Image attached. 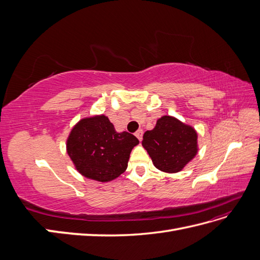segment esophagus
<instances>
[{"label": "esophagus", "instance_id": "34e87169", "mask_svg": "<svg viewBox=\"0 0 260 260\" xmlns=\"http://www.w3.org/2000/svg\"><path fill=\"white\" fill-rule=\"evenodd\" d=\"M136 137L139 139V141H142V138H143V131L142 130H138L136 132Z\"/></svg>", "mask_w": 260, "mask_h": 260}]
</instances>
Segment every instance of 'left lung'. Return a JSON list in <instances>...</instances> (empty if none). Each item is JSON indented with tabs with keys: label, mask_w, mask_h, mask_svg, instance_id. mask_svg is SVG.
Listing matches in <instances>:
<instances>
[{
	"label": "left lung",
	"mask_w": 260,
	"mask_h": 260,
	"mask_svg": "<svg viewBox=\"0 0 260 260\" xmlns=\"http://www.w3.org/2000/svg\"><path fill=\"white\" fill-rule=\"evenodd\" d=\"M142 145L157 169L175 174L198 154V133L175 117L162 116L144 133Z\"/></svg>",
	"instance_id": "obj_1"
}]
</instances>
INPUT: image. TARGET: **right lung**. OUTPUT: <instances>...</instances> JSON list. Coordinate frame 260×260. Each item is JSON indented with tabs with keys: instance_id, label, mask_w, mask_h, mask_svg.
<instances>
[{
	"instance_id": "right-lung-1",
	"label": "right lung",
	"mask_w": 260,
	"mask_h": 260,
	"mask_svg": "<svg viewBox=\"0 0 260 260\" xmlns=\"http://www.w3.org/2000/svg\"><path fill=\"white\" fill-rule=\"evenodd\" d=\"M139 140L129 132H117L104 115L84 118L67 139V153L85 178L108 182L128 167L132 148Z\"/></svg>"
}]
</instances>
